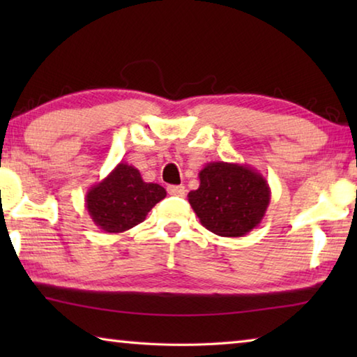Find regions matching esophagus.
<instances>
[{"mask_svg":"<svg viewBox=\"0 0 357 357\" xmlns=\"http://www.w3.org/2000/svg\"><path fill=\"white\" fill-rule=\"evenodd\" d=\"M168 193L173 197H184L185 187L184 185H168Z\"/></svg>","mask_w":357,"mask_h":357,"instance_id":"obj_1","label":"esophagus"}]
</instances>
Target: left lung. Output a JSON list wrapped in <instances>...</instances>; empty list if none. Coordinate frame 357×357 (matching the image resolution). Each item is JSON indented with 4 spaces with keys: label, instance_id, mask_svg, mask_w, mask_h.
Returning a JSON list of instances; mask_svg holds the SVG:
<instances>
[{
    "label": "left lung",
    "instance_id": "obj_1",
    "mask_svg": "<svg viewBox=\"0 0 357 357\" xmlns=\"http://www.w3.org/2000/svg\"><path fill=\"white\" fill-rule=\"evenodd\" d=\"M189 203L202 225L223 238H241L261 223L271 202L266 178L245 164L209 162Z\"/></svg>",
    "mask_w": 357,
    "mask_h": 357
}]
</instances>
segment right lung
<instances>
[{
  "label": "right lung",
  "mask_w": 357,
  "mask_h": 357,
  "mask_svg": "<svg viewBox=\"0 0 357 357\" xmlns=\"http://www.w3.org/2000/svg\"><path fill=\"white\" fill-rule=\"evenodd\" d=\"M165 195L164 187L144 183L135 167L119 162L107 178L89 187L84 204L102 231L123 233L146 219Z\"/></svg>",
  "instance_id": "obj_1"
}]
</instances>
